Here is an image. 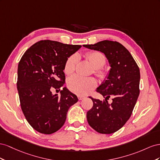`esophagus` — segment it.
Masks as SVG:
<instances>
[{
	"label": "esophagus",
	"mask_w": 160,
	"mask_h": 160,
	"mask_svg": "<svg viewBox=\"0 0 160 160\" xmlns=\"http://www.w3.org/2000/svg\"><path fill=\"white\" fill-rule=\"evenodd\" d=\"M78 100H82V99L85 98H86V97H85V96L79 95V96H78Z\"/></svg>",
	"instance_id": "34e87169"
}]
</instances>
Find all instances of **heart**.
Segmentation results:
<instances>
[{
	"label": "heart",
	"mask_w": 160,
	"mask_h": 160,
	"mask_svg": "<svg viewBox=\"0 0 160 160\" xmlns=\"http://www.w3.org/2000/svg\"><path fill=\"white\" fill-rule=\"evenodd\" d=\"M86 58L95 69L97 75L101 78H104L107 74L101 69L106 63V58L104 54L99 52H90L86 53ZM78 60L79 56L77 54H73L67 59L64 66V72L67 74H70L74 72ZM68 85L72 92L78 94H87L97 86V82L93 78H84L79 75H74L68 80Z\"/></svg>",
	"instance_id": "heart-1"
}]
</instances>
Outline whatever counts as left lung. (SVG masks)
I'll use <instances>...</instances> for the list:
<instances>
[{
    "label": "left lung",
    "instance_id": "8db88e82",
    "mask_svg": "<svg viewBox=\"0 0 160 160\" xmlns=\"http://www.w3.org/2000/svg\"><path fill=\"white\" fill-rule=\"evenodd\" d=\"M83 46L103 53L111 66L107 80L96 90L105 100L89 97L93 107L86 114L88 122L100 133H115L129 120L138 98L139 68L130 52L118 42L104 40ZM110 97L113 101L108 103Z\"/></svg>",
    "mask_w": 160,
    "mask_h": 160
}]
</instances>
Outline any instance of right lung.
<instances>
[{"instance_id":"1","label":"right lung","mask_w":160,"mask_h":160,"mask_svg":"<svg viewBox=\"0 0 160 160\" xmlns=\"http://www.w3.org/2000/svg\"><path fill=\"white\" fill-rule=\"evenodd\" d=\"M82 46L50 40L35 43L27 50L18 65L17 89L22 111L30 125L43 134H52L64 124L67 112L78 97L65 83L67 59Z\"/></svg>"}]
</instances>
